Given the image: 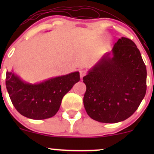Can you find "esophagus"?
<instances>
[{"label": "esophagus", "mask_w": 154, "mask_h": 154, "mask_svg": "<svg viewBox=\"0 0 154 154\" xmlns=\"http://www.w3.org/2000/svg\"><path fill=\"white\" fill-rule=\"evenodd\" d=\"M79 75H80V77L81 78H82L84 76L86 75V71L84 69H81L80 71H79Z\"/></svg>", "instance_id": "obj_1"}]
</instances>
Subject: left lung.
<instances>
[{
    "mask_svg": "<svg viewBox=\"0 0 154 154\" xmlns=\"http://www.w3.org/2000/svg\"><path fill=\"white\" fill-rule=\"evenodd\" d=\"M146 65L130 39L122 37L83 77V103L93 119L116 123L134 114L146 93Z\"/></svg>",
    "mask_w": 154,
    "mask_h": 154,
    "instance_id": "left-lung-1",
    "label": "left lung"
}]
</instances>
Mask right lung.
Masks as SVG:
<instances>
[{"mask_svg": "<svg viewBox=\"0 0 154 154\" xmlns=\"http://www.w3.org/2000/svg\"><path fill=\"white\" fill-rule=\"evenodd\" d=\"M79 81V72H74L32 84L11 70L6 72V86L19 113L29 119L41 120L58 112L63 97Z\"/></svg>", "mask_w": 154, "mask_h": 154, "instance_id": "add662e5", "label": "right lung"}]
</instances>
